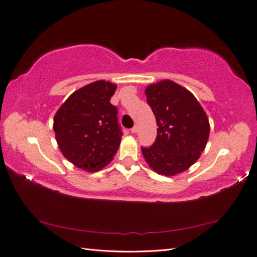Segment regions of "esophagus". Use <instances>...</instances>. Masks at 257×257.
<instances>
[{"mask_svg":"<svg viewBox=\"0 0 257 257\" xmlns=\"http://www.w3.org/2000/svg\"><path fill=\"white\" fill-rule=\"evenodd\" d=\"M131 132H132L133 134L138 133V126H137V125H135V126H133L132 128H131Z\"/></svg>","mask_w":257,"mask_h":257,"instance_id":"1","label":"esophagus"}]
</instances>
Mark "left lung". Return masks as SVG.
<instances>
[{
    "label": "left lung",
    "mask_w": 257,
    "mask_h": 257,
    "mask_svg": "<svg viewBox=\"0 0 257 257\" xmlns=\"http://www.w3.org/2000/svg\"><path fill=\"white\" fill-rule=\"evenodd\" d=\"M145 95L159 126L156 142L141 148L145 161L162 176L186 171L206 148L210 130L207 114L190 91L172 80L149 85Z\"/></svg>",
    "instance_id": "1"
}]
</instances>
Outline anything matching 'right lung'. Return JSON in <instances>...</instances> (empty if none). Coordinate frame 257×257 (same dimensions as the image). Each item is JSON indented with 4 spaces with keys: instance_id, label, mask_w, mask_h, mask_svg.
<instances>
[{
    "instance_id": "right-lung-1",
    "label": "right lung",
    "mask_w": 257,
    "mask_h": 257,
    "mask_svg": "<svg viewBox=\"0 0 257 257\" xmlns=\"http://www.w3.org/2000/svg\"><path fill=\"white\" fill-rule=\"evenodd\" d=\"M115 84L98 80L72 93L53 118V131L64 157L77 168L99 171L117 152L122 131L117 108L109 103Z\"/></svg>"
}]
</instances>
